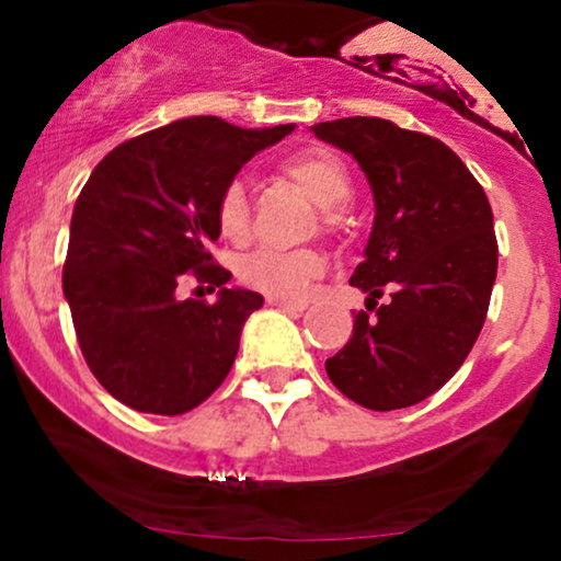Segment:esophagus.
Listing matches in <instances>:
<instances>
[{
	"label": "esophagus",
	"instance_id": "34e87169",
	"mask_svg": "<svg viewBox=\"0 0 561 561\" xmlns=\"http://www.w3.org/2000/svg\"><path fill=\"white\" fill-rule=\"evenodd\" d=\"M268 306L282 308V311H306V300H282V298H266Z\"/></svg>",
	"mask_w": 561,
	"mask_h": 561
}]
</instances>
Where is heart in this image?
<instances>
[{"instance_id": "heart-1", "label": "heart", "mask_w": 561, "mask_h": 561, "mask_svg": "<svg viewBox=\"0 0 561 561\" xmlns=\"http://www.w3.org/2000/svg\"><path fill=\"white\" fill-rule=\"evenodd\" d=\"M279 173L319 205L324 231L343 227V205L351 197L353 182L345 160L327 147H308L293 152L279 163ZM216 224L229 242H244L253 229L248 186L240 179L221 190L216 203ZM324 272V259L317 250H255L237 261L242 285L259 289L268 298L298 300L308 285Z\"/></svg>"}]
</instances>
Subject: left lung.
I'll return each mask as SVG.
<instances>
[{
    "label": "left lung",
    "instance_id": "8db88e82",
    "mask_svg": "<svg viewBox=\"0 0 561 561\" xmlns=\"http://www.w3.org/2000/svg\"><path fill=\"white\" fill-rule=\"evenodd\" d=\"M311 131L358 160L377 210L351 276L369 295L366 311L327 358V375L364 409H405L459 371L485 324L499 268L491 203L461 158L427 134L366 115ZM385 291L391 300L377 307Z\"/></svg>",
    "mask_w": 561,
    "mask_h": 561
}]
</instances>
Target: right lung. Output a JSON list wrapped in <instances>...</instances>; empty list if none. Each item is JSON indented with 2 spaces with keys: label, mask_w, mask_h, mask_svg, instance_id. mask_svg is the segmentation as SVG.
Segmentation results:
<instances>
[{
  "label": "right lung",
  "mask_w": 561,
  "mask_h": 561,
  "mask_svg": "<svg viewBox=\"0 0 561 561\" xmlns=\"http://www.w3.org/2000/svg\"><path fill=\"white\" fill-rule=\"evenodd\" d=\"M293 124L240 128L216 115L173 121L107 152L70 218L62 293L89 369L113 398L145 414L192 411L229 375L259 293L229 289L208 253L221 190ZM197 278L216 304L182 301Z\"/></svg>",
  "instance_id": "obj_1"
}]
</instances>
